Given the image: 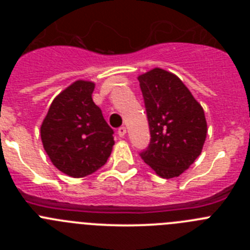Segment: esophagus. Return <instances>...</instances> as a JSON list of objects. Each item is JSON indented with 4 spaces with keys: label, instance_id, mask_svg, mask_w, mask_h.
Masks as SVG:
<instances>
[{
    "label": "esophagus",
    "instance_id": "esophagus-1",
    "mask_svg": "<svg viewBox=\"0 0 250 250\" xmlns=\"http://www.w3.org/2000/svg\"><path fill=\"white\" fill-rule=\"evenodd\" d=\"M118 135L120 136V138H124V136L126 135V127L125 126H121L118 129Z\"/></svg>",
    "mask_w": 250,
    "mask_h": 250
}]
</instances>
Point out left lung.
I'll return each instance as SVG.
<instances>
[{
    "instance_id": "obj_1",
    "label": "left lung",
    "mask_w": 250,
    "mask_h": 250,
    "mask_svg": "<svg viewBox=\"0 0 250 250\" xmlns=\"http://www.w3.org/2000/svg\"><path fill=\"white\" fill-rule=\"evenodd\" d=\"M150 129L141 159L159 176L171 179L189 169L207 139L202 105L176 75L155 67L138 77Z\"/></svg>"
}]
</instances>
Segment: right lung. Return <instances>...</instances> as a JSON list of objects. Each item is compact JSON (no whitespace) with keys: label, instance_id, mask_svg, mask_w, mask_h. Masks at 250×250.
<instances>
[{"label":"right lung","instance_id":"add662e5","mask_svg":"<svg viewBox=\"0 0 250 250\" xmlns=\"http://www.w3.org/2000/svg\"><path fill=\"white\" fill-rule=\"evenodd\" d=\"M95 83L77 80L54 99L41 125V140L52 164L72 178L100 169L111 154L114 130L92 101Z\"/></svg>","mask_w":250,"mask_h":250}]
</instances>
